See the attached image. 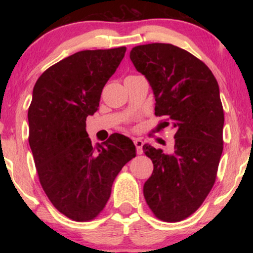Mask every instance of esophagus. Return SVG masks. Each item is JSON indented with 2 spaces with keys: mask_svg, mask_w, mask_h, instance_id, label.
Listing matches in <instances>:
<instances>
[{
  "mask_svg": "<svg viewBox=\"0 0 253 253\" xmlns=\"http://www.w3.org/2000/svg\"><path fill=\"white\" fill-rule=\"evenodd\" d=\"M134 143V146H136V151H137V154H141L143 153V145H144V141L140 139V138H136V139L133 140Z\"/></svg>",
  "mask_w": 253,
  "mask_h": 253,
  "instance_id": "1",
  "label": "esophagus"
}]
</instances>
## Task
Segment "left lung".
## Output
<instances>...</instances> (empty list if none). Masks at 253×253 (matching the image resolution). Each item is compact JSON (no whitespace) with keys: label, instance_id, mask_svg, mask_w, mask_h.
<instances>
[{"label":"left lung","instance_id":"1","mask_svg":"<svg viewBox=\"0 0 253 253\" xmlns=\"http://www.w3.org/2000/svg\"><path fill=\"white\" fill-rule=\"evenodd\" d=\"M130 58L153 89L162 126L176 130L172 154L143 146L154 166L145 200L158 219L178 222L199 209L215 182L224 123L219 85L203 61L174 44L133 47Z\"/></svg>","mask_w":253,"mask_h":253}]
</instances>
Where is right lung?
Returning a JSON list of instances; mask_svg holds the SVG:
<instances>
[{"label":"right lung","mask_w":253,"mask_h":253,"mask_svg":"<svg viewBox=\"0 0 253 253\" xmlns=\"http://www.w3.org/2000/svg\"><path fill=\"white\" fill-rule=\"evenodd\" d=\"M126 47L82 50L48 68L38 79L29 108V143L44 193L74 221L95 219L114 179L136 157L130 138L113 133L92 146L86 117L98 110L103 86Z\"/></svg>","instance_id":"add662e5"}]
</instances>
